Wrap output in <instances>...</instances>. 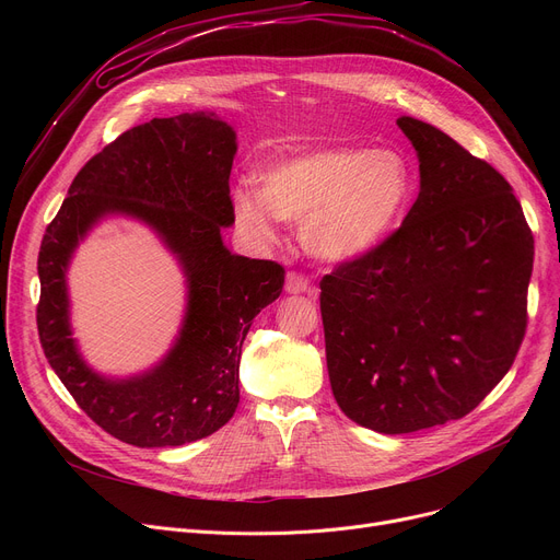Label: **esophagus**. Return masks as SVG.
Returning <instances> with one entry per match:
<instances>
[{
  "instance_id": "1",
  "label": "esophagus",
  "mask_w": 560,
  "mask_h": 560,
  "mask_svg": "<svg viewBox=\"0 0 560 560\" xmlns=\"http://www.w3.org/2000/svg\"><path fill=\"white\" fill-rule=\"evenodd\" d=\"M285 292H290V295H302V292H311L308 277L302 275V272H288Z\"/></svg>"
}]
</instances>
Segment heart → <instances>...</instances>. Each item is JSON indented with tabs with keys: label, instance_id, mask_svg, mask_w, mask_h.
I'll return each mask as SVG.
<instances>
[{
	"label": "heart",
	"instance_id": "obj_1",
	"mask_svg": "<svg viewBox=\"0 0 560 560\" xmlns=\"http://www.w3.org/2000/svg\"><path fill=\"white\" fill-rule=\"evenodd\" d=\"M410 192L413 179L399 152L340 147L265 170L260 192H233V211L254 238H275L279 218L302 224L311 254L349 260L384 238L406 211Z\"/></svg>",
	"mask_w": 560,
	"mask_h": 560
}]
</instances>
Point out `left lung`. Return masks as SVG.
<instances>
[{"mask_svg":"<svg viewBox=\"0 0 560 560\" xmlns=\"http://www.w3.org/2000/svg\"><path fill=\"white\" fill-rule=\"evenodd\" d=\"M397 125L418 152L420 195L384 243L319 281L334 397L390 435L460 420L504 378L534 270L504 176L416 117Z\"/></svg>","mask_w":560,"mask_h":560,"instance_id":"1","label":"left lung"}]
</instances>
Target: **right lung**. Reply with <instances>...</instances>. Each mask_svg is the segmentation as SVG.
Segmentation results:
<instances>
[{"label": "right lung", "instance_id": "1", "mask_svg": "<svg viewBox=\"0 0 560 560\" xmlns=\"http://www.w3.org/2000/svg\"><path fill=\"white\" fill-rule=\"evenodd\" d=\"M235 131L215 113L154 117L88 161L49 222L38 254V336L51 370L79 408L136 447H179L224 427L238 408V368L252 319L283 290L275 260L231 254L229 174ZM152 225L180 260L189 304L166 359L144 375L108 380L80 357L69 327L67 265L102 217Z\"/></svg>", "mask_w": 560, "mask_h": 560}]
</instances>
